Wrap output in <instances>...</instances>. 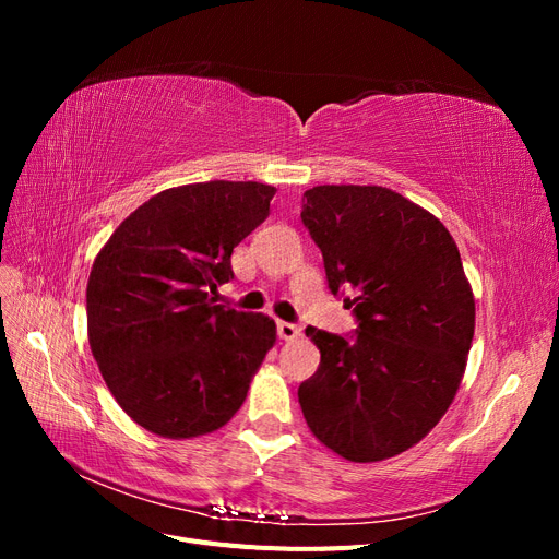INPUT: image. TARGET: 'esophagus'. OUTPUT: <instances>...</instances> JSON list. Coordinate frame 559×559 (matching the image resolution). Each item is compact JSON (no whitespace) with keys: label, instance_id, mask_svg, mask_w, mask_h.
Listing matches in <instances>:
<instances>
[{"label":"esophagus","instance_id":"34e87169","mask_svg":"<svg viewBox=\"0 0 559 559\" xmlns=\"http://www.w3.org/2000/svg\"><path fill=\"white\" fill-rule=\"evenodd\" d=\"M277 335L282 341H294V337L300 335V326L292 324V321H277Z\"/></svg>","mask_w":559,"mask_h":559}]
</instances>
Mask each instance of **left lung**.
<instances>
[{
    "label": "left lung",
    "instance_id": "8db88e82",
    "mask_svg": "<svg viewBox=\"0 0 559 559\" xmlns=\"http://www.w3.org/2000/svg\"><path fill=\"white\" fill-rule=\"evenodd\" d=\"M329 289L357 314L352 337L306 329L317 373L298 386L310 431L349 462H382L425 438L460 389L476 300L452 235L384 186L324 183L302 195Z\"/></svg>",
    "mask_w": 559,
    "mask_h": 559
}]
</instances>
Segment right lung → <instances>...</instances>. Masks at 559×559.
Instances as JSON below:
<instances>
[{"mask_svg": "<svg viewBox=\"0 0 559 559\" xmlns=\"http://www.w3.org/2000/svg\"><path fill=\"white\" fill-rule=\"evenodd\" d=\"M275 186L202 181L160 191L95 257L88 343L116 403L146 431L195 438L240 411L277 341L261 312L214 306L230 253L270 214Z\"/></svg>", "mask_w": 559, "mask_h": 559, "instance_id": "obj_1", "label": "right lung"}]
</instances>
